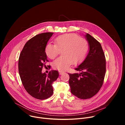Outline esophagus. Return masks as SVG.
I'll list each match as a JSON object with an SVG mask.
<instances>
[{
	"label": "esophagus",
	"instance_id": "1",
	"mask_svg": "<svg viewBox=\"0 0 125 125\" xmlns=\"http://www.w3.org/2000/svg\"><path fill=\"white\" fill-rule=\"evenodd\" d=\"M59 74H60V75H62L64 72H63V71H59Z\"/></svg>",
	"mask_w": 125,
	"mask_h": 125
}]
</instances>
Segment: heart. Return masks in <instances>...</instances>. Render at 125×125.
<instances>
[{"instance_id":"b5f03b06","label":"heart","mask_w":125,"mask_h":125,"mask_svg":"<svg viewBox=\"0 0 125 125\" xmlns=\"http://www.w3.org/2000/svg\"><path fill=\"white\" fill-rule=\"evenodd\" d=\"M54 44L47 43L45 47L46 55L54 59L60 53L62 55L53 62V67L60 71H65L73 63L79 64L85 58L88 51V44L86 40L76 33H66L56 37Z\"/></svg>"}]
</instances>
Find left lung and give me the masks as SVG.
Listing matches in <instances>:
<instances>
[{
    "instance_id": "1",
    "label": "left lung",
    "mask_w": 125,
    "mask_h": 125,
    "mask_svg": "<svg viewBox=\"0 0 125 125\" xmlns=\"http://www.w3.org/2000/svg\"><path fill=\"white\" fill-rule=\"evenodd\" d=\"M85 38L90 50L83 62L75 69L80 73H68L71 93L82 99L92 98L99 91L106 72V59L101 44L88 33Z\"/></svg>"
}]
</instances>
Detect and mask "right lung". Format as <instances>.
Wrapping results in <instances>:
<instances>
[{
	"label": "right lung",
	"instance_id": "add662e5",
	"mask_svg": "<svg viewBox=\"0 0 125 125\" xmlns=\"http://www.w3.org/2000/svg\"><path fill=\"white\" fill-rule=\"evenodd\" d=\"M53 34L44 32L29 40L19 58L18 69L22 84L27 93L38 99H45L53 94L52 83L59 76L56 70H51L48 75L42 72L48 62L45 47Z\"/></svg>",
	"mask_w": 125,
	"mask_h": 125
}]
</instances>
